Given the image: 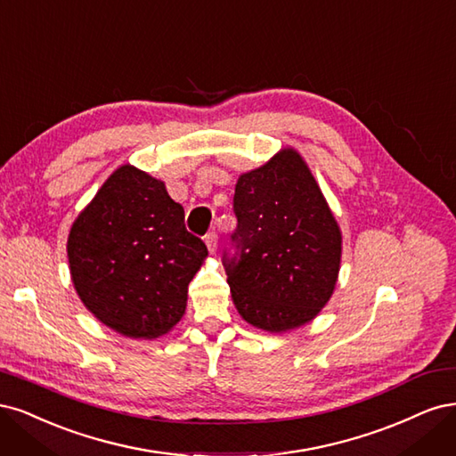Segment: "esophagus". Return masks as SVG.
Here are the masks:
<instances>
[{
    "instance_id": "esophagus-1",
    "label": "esophagus",
    "mask_w": 456,
    "mask_h": 456,
    "mask_svg": "<svg viewBox=\"0 0 456 456\" xmlns=\"http://www.w3.org/2000/svg\"><path fill=\"white\" fill-rule=\"evenodd\" d=\"M204 242H207L208 252L216 254V249H217V234L216 232H208L207 237H204Z\"/></svg>"
}]
</instances>
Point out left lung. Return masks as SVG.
Masks as SVG:
<instances>
[{
    "mask_svg": "<svg viewBox=\"0 0 456 456\" xmlns=\"http://www.w3.org/2000/svg\"><path fill=\"white\" fill-rule=\"evenodd\" d=\"M232 208L237 254L225 256L239 314L263 331L284 333L314 320L339 278L343 234L301 153L282 148L239 175Z\"/></svg>",
    "mask_w": 456,
    "mask_h": 456,
    "instance_id": "8db88e82",
    "label": "left lung"
}]
</instances>
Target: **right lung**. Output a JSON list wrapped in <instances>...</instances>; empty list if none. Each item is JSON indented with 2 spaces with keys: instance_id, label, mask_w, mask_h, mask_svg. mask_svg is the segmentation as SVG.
Listing matches in <instances>:
<instances>
[{
  "instance_id": "right-lung-1",
  "label": "right lung",
  "mask_w": 456,
  "mask_h": 456,
  "mask_svg": "<svg viewBox=\"0 0 456 456\" xmlns=\"http://www.w3.org/2000/svg\"><path fill=\"white\" fill-rule=\"evenodd\" d=\"M165 182L132 165L117 168L68 234L73 288L94 318L130 339L168 333L208 249L187 232Z\"/></svg>"
}]
</instances>
